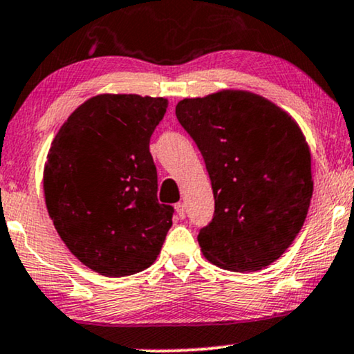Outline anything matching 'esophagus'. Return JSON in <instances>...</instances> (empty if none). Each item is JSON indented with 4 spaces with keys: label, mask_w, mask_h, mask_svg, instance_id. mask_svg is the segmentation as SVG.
Wrapping results in <instances>:
<instances>
[{
    "label": "esophagus",
    "mask_w": 354,
    "mask_h": 354,
    "mask_svg": "<svg viewBox=\"0 0 354 354\" xmlns=\"http://www.w3.org/2000/svg\"><path fill=\"white\" fill-rule=\"evenodd\" d=\"M174 209H176L178 217H180V218H186V207H185V204L178 203L176 205H174Z\"/></svg>",
    "instance_id": "34e87169"
}]
</instances>
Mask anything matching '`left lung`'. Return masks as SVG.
<instances>
[{"label":"left lung","mask_w":354,"mask_h":354,"mask_svg":"<svg viewBox=\"0 0 354 354\" xmlns=\"http://www.w3.org/2000/svg\"><path fill=\"white\" fill-rule=\"evenodd\" d=\"M176 118L204 156L216 212L199 232L207 261L258 271L292 245L310 205V149L299 124L266 97L221 89L185 97Z\"/></svg>","instance_id":"8db88e82"}]
</instances>
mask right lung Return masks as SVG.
I'll use <instances>...</instances> for the list:
<instances>
[{
  "instance_id": "right-lung-1",
  "label": "right lung",
  "mask_w": 354,
  "mask_h": 354,
  "mask_svg": "<svg viewBox=\"0 0 354 354\" xmlns=\"http://www.w3.org/2000/svg\"><path fill=\"white\" fill-rule=\"evenodd\" d=\"M167 97L97 95L68 115L44 167V196L66 248L89 270L131 276L155 263L173 207L156 198L150 137Z\"/></svg>"
}]
</instances>
